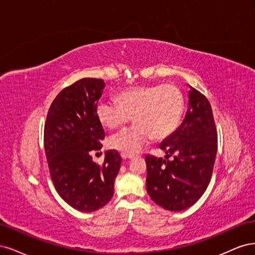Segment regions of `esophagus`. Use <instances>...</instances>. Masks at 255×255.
I'll return each instance as SVG.
<instances>
[{
    "instance_id": "1",
    "label": "esophagus",
    "mask_w": 255,
    "mask_h": 255,
    "mask_svg": "<svg viewBox=\"0 0 255 255\" xmlns=\"http://www.w3.org/2000/svg\"><path fill=\"white\" fill-rule=\"evenodd\" d=\"M121 157H122L123 159H124V160H126V159H132L133 155L126 154V153H121Z\"/></svg>"
}]
</instances>
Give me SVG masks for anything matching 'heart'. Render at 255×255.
Here are the masks:
<instances>
[{
  "mask_svg": "<svg viewBox=\"0 0 255 255\" xmlns=\"http://www.w3.org/2000/svg\"><path fill=\"white\" fill-rule=\"evenodd\" d=\"M117 102L101 101L95 114L100 124L109 130L118 129L132 118L134 126L113 135L111 149L135 154L149 142L159 141L177 129L182 117V93L174 85H152L129 88L117 95Z\"/></svg>",
  "mask_w": 255,
  "mask_h": 255,
  "instance_id": "heart-1",
  "label": "heart"
}]
</instances>
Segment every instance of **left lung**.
Segmentation results:
<instances>
[{"instance_id": "1", "label": "left lung", "mask_w": 255, "mask_h": 255, "mask_svg": "<svg viewBox=\"0 0 255 255\" xmlns=\"http://www.w3.org/2000/svg\"><path fill=\"white\" fill-rule=\"evenodd\" d=\"M185 118L160 144L165 159L146 155V188L161 208L186 210L207 190L217 153V132L208 98L188 86ZM172 155L174 159L167 160Z\"/></svg>"}]
</instances>
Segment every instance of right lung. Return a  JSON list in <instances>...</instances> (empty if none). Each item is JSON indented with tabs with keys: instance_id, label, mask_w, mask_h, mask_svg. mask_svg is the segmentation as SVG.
<instances>
[{
	"instance_id": "1",
	"label": "right lung",
	"mask_w": 255,
	"mask_h": 255,
	"mask_svg": "<svg viewBox=\"0 0 255 255\" xmlns=\"http://www.w3.org/2000/svg\"><path fill=\"white\" fill-rule=\"evenodd\" d=\"M103 79L83 78L63 89L53 101L44 126V149L57 193L72 208L94 212L108 203L122 158L105 153L103 165L91 153L105 137L95 109L105 88Z\"/></svg>"
}]
</instances>
